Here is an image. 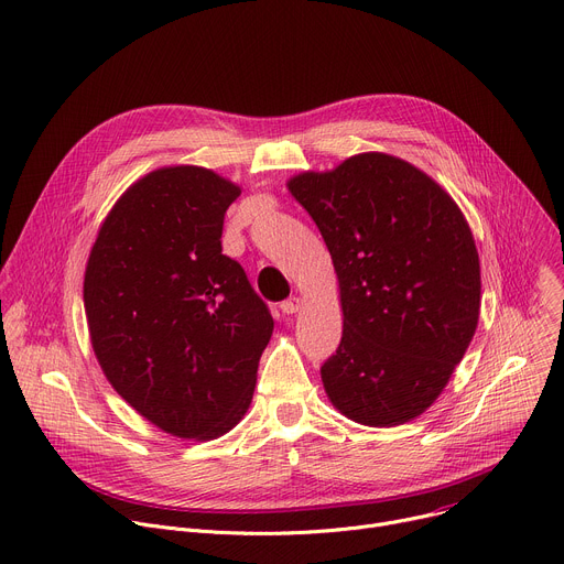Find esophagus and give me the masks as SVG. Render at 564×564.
<instances>
[{"mask_svg": "<svg viewBox=\"0 0 564 564\" xmlns=\"http://www.w3.org/2000/svg\"><path fill=\"white\" fill-rule=\"evenodd\" d=\"M301 305H303V299L294 294V296H290V299L281 301L279 308H281L285 315H294V313H299V311H301Z\"/></svg>", "mask_w": 564, "mask_h": 564, "instance_id": "34e87169", "label": "esophagus"}]
</instances>
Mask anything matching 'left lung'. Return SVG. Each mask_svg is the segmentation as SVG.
I'll return each instance as SVG.
<instances>
[{"label":"left lung","instance_id":"left-lung-1","mask_svg":"<svg viewBox=\"0 0 564 564\" xmlns=\"http://www.w3.org/2000/svg\"><path fill=\"white\" fill-rule=\"evenodd\" d=\"M288 191L319 227L339 283L344 333L322 367L328 400L369 427L419 419L479 324L481 265L464 212L387 152L299 173Z\"/></svg>","mask_w":564,"mask_h":564}]
</instances>
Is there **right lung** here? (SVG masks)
Returning a JSON list of instances; mask_svg holds the SVG:
<instances>
[{
	"mask_svg": "<svg viewBox=\"0 0 564 564\" xmlns=\"http://www.w3.org/2000/svg\"><path fill=\"white\" fill-rule=\"evenodd\" d=\"M240 186L204 166H162L130 184L100 223L83 301L96 360L162 432L214 441L251 404L274 319L223 253Z\"/></svg>",
	"mask_w": 564,
	"mask_h": 564,
	"instance_id": "add662e5",
	"label": "right lung"
}]
</instances>
